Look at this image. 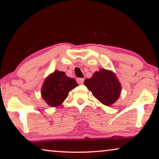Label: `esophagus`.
<instances>
[{
  "label": "esophagus",
  "instance_id": "esophagus-1",
  "mask_svg": "<svg viewBox=\"0 0 159 159\" xmlns=\"http://www.w3.org/2000/svg\"><path fill=\"white\" fill-rule=\"evenodd\" d=\"M77 83L79 84H83L84 82V79H82V78H79V79H76Z\"/></svg>",
  "mask_w": 159,
  "mask_h": 159
}]
</instances>
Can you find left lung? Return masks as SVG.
Listing matches in <instances>:
<instances>
[{"mask_svg":"<svg viewBox=\"0 0 159 159\" xmlns=\"http://www.w3.org/2000/svg\"><path fill=\"white\" fill-rule=\"evenodd\" d=\"M84 84L95 98L106 106H111L119 98L121 86L111 70L101 69L94 73L91 79H86Z\"/></svg>","mask_w":159,"mask_h":159,"instance_id":"left-lung-1","label":"left lung"}]
</instances>
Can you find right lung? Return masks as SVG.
<instances>
[{"mask_svg":"<svg viewBox=\"0 0 159 159\" xmlns=\"http://www.w3.org/2000/svg\"><path fill=\"white\" fill-rule=\"evenodd\" d=\"M78 86L75 79L66 76L63 71L56 70L45 80L41 89L42 98L50 106L56 107L65 101L69 91Z\"/></svg>","mask_w":159,"mask_h":159,"instance_id":"obj_1","label":"right lung"}]
</instances>
